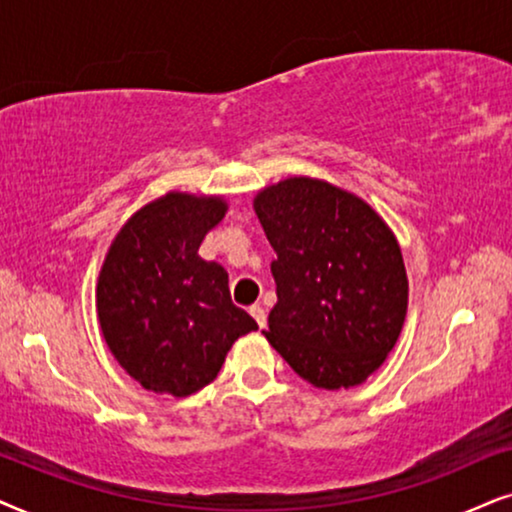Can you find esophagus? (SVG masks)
Segmentation results:
<instances>
[{
    "label": "esophagus",
    "mask_w": 512,
    "mask_h": 512,
    "mask_svg": "<svg viewBox=\"0 0 512 512\" xmlns=\"http://www.w3.org/2000/svg\"><path fill=\"white\" fill-rule=\"evenodd\" d=\"M250 316L257 320V325H260V327H267V311H264L260 304L250 306Z\"/></svg>",
    "instance_id": "esophagus-1"
}]
</instances>
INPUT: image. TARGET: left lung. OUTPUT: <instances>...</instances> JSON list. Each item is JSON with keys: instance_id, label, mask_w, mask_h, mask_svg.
<instances>
[{"instance_id": "8db88e82", "label": "left lung", "mask_w": 512, "mask_h": 512, "mask_svg": "<svg viewBox=\"0 0 512 512\" xmlns=\"http://www.w3.org/2000/svg\"><path fill=\"white\" fill-rule=\"evenodd\" d=\"M252 208L276 250L264 337L316 388L360 386L403 332L410 285L398 238L370 203L318 177H285Z\"/></svg>"}]
</instances>
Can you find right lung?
Instances as JSON below:
<instances>
[{"instance_id": "right-lung-1", "label": "right lung", "mask_w": 512, "mask_h": 512, "mask_svg": "<svg viewBox=\"0 0 512 512\" xmlns=\"http://www.w3.org/2000/svg\"><path fill=\"white\" fill-rule=\"evenodd\" d=\"M227 210L224 196L168 192L135 210L109 245L95 285L98 323L117 363L147 391H201L236 339L257 330L231 304L222 264L199 255Z\"/></svg>"}]
</instances>
